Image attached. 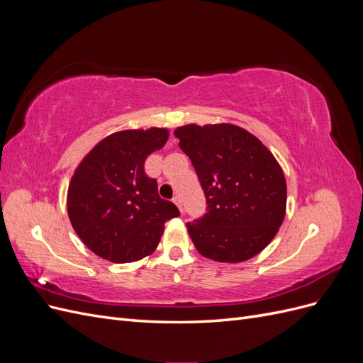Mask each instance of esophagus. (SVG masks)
Returning a JSON list of instances; mask_svg holds the SVG:
<instances>
[{
    "label": "esophagus",
    "instance_id": "obj_1",
    "mask_svg": "<svg viewBox=\"0 0 363 363\" xmlns=\"http://www.w3.org/2000/svg\"><path fill=\"white\" fill-rule=\"evenodd\" d=\"M172 201L175 203V206H177V207L180 208V212L183 213V207H182V200H180V196H179V195H175L174 199H172Z\"/></svg>",
    "mask_w": 363,
    "mask_h": 363
}]
</instances>
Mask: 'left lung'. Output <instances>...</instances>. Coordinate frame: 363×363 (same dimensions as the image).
Returning a JSON list of instances; mask_svg holds the SVG:
<instances>
[{
    "instance_id": "left-lung-1",
    "label": "left lung",
    "mask_w": 363,
    "mask_h": 363,
    "mask_svg": "<svg viewBox=\"0 0 363 363\" xmlns=\"http://www.w3.org/2000/svg\"><path fill=\"white\" fill-rule=\"evenodd\" d=\"M204 191L207 212L188 223L201 256L239 263L265 248L286 213V180L272 152L233 124L174 130Z\"/></svg>"
}]
</instances>
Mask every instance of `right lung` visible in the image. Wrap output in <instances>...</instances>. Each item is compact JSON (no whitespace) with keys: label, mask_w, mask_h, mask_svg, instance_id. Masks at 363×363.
<instances>
[{"label":"right lung","mask_w":363,"mask_h":363,"mask_svg":"<svg viewBox=\"0 0 363 363\" xmlns=\"http://www.w3.org/2000/svg\"><path fill=\"white\" fill-rule=\"evenodd\" d=\"M169 138L168 128L123 130L104 138L75 168L68 188V216L75 233L96 256L113 263L150 256L164 223L179 216L145 174L147 157Z\"/></svg>","instance_id":"right-lung-1"}]
</instances>
